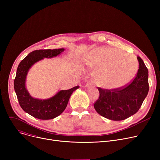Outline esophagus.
Wrapping results in <instances>:
<instances>
[{
	"mask_svg": "<svg viewBox=\"0 0 160 160\" xmlns=\"http://www.w3.org/2000/svg\"><path fill=\"white\" fill-rule=\"evenodd\" d=\"M92 86V83L89 81H88L86 83V88H89V87H91Z\"/></svg>",
	"mask_w": 160,
	"mask_h": 160,
	"instance_id": "1",
	"label": "esophagus"
}]
</instances>
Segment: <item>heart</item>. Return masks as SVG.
I'll return each mask as SVG.
<instances>
[{"label": "heart", "mask_w": 160, "mask_h": 160, "mask_svg": "<svg viewBox=\"0 0 160 160\" xmlns=\"http://www.w3.org/2000/svg\"><path fill=\"white\" fill-rule=\"evenodd\" d=\"M83 61L89 68L97 69L95 80L106 89H115L127 84L138 70L135 56L113 48L94 50L83 58Z\"/></svg>", "instance_id": "1"}]
</instances>
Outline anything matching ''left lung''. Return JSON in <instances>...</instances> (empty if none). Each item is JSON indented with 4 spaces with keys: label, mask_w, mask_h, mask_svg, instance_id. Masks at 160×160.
Listing matches in <instances>:
<instances>
[{
    "label": "left lung",
    "mask_w": 160,
    "mask_h": 160,
    "mask_svg": "<svg viewBox=\"0 0 160 160\" xmlns=\"http://www.w3.org/2000/svg\"><path fill=\"white\" fill-rule=\"evenodd\" d=\"M139 69L133 80L122 87L105 89L97 88L99 97L94 103L97 112L106 119L122 121L139 110L149 90L148 71L138 56Z\"/></svg>",
    "instance_id": "1"
}]
</instances>
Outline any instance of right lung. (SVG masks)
I'll return each mask as SVG.
<instances>
[{
    "label": "right lung",
    "instance_id": "add662e5",
    "mask_svg": "<svg viewBox=\"0 0 160 160\" xmlns=\"http://www.w3.org/2000/svg\"><path fill=\"white\" fill-rule=\"evenodd\" d=\"M64 48L33 50L20 62L14 80V89L22 110L35 118L48 120L60 115L67 107L71 94L79 86L68 90H61L52 97L40 100L30 95L25 86L26 78L30 67L44 58H53L60 54Z\"/></svg>",
    "mask_w": 160,
    "mask_h": 160
}]
</instances>
